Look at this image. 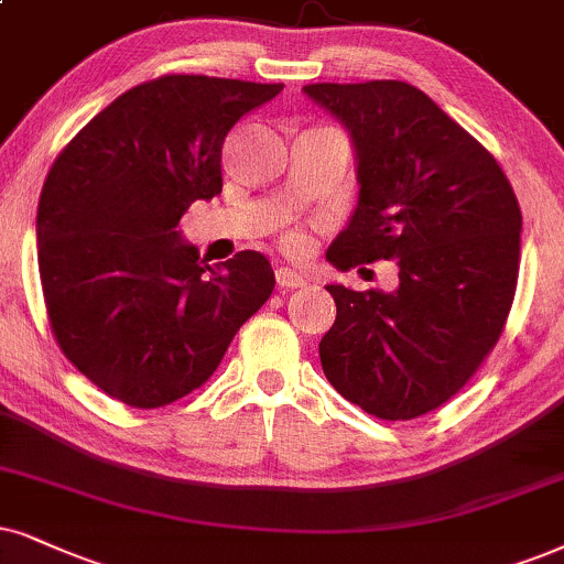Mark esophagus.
<instances>
[{
    "label": "esophagus",
    "instance_id": "esophagus-1",
    "mask_svg": "<svg viewBox=\"0 0 564 564\" xmlns=\"http://www.w3.org/2000/svg\"><path fill=\"white\" fill-rule=\"evenodd\" d=\"M275 281H278V289H302V286H306V275L299 273V270H291V268H278L275 270Z\"/></svg>",
    "mask_w": 564,
    "mask_h": 564
}]
</instances>
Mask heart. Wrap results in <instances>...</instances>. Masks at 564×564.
<instances>
[{
  "label": "heart",
  "instance_id": "1",
  "mask_svg": "<svg viewBox=\"0 0 564 564\" xmlns=\"http://www.w3.org/2000/svg\"><path fill=\"white\" fill-rule=\"evenodd\" d=\"M306 247H310V239H306L304 231H289L286 237H283V249H286L289 254H304Z\"/></svg>",
  "mask_w": 564,
  "mask_h": 564
}]
</instances>
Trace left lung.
I'll list each match as a JSON object with an SVG mask.
<instances>
[{"mask_svg": "<svg viewBox=\"0 0 564 564\" xmlns=\"http://www.w3.org/2000/svg\"><path fill=\"white\" fill-rule=\"evenodd\" d=\"M351 134L359 203L325 258L395 260L398 289L330 283L319 340L335 390L388 422L440 409L500 340L520 265V208L487 148L401 80L304 85Z\"/></svg>", "mask_w": 564, "mask_h": 564, "instance_id": "left-lung-1", "label": "left lung"}]
</instances>
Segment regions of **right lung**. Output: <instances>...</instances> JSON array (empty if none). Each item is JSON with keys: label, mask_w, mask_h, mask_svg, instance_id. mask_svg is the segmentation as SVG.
I'll return each mask as SVG.
<instances>
[{"label": "right lung", "mask_w": 564, "mask_h": 564, "mask_svg": "<svg viewBox=\"0 0 564 564\" xmlns=\"http://www.w3.org/2000/svg\"><path fill=\"white\" fill-rule=\"evenodd\" d=\"M281 90L163 75L96 113L48 169L35 216L48 325L106 395L134 409L180 401L273 294L265 254L210 268L176 224L220 195L226 134Z\"/></svg>", "instance_id": "right-lung-1"}]
</instances>
